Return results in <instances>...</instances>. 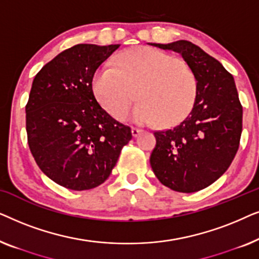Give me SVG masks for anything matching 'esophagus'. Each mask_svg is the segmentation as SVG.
Instances as JSON below:
<instances>
[{
  "instance_id": "34e87169",
  "label": "esophagus",
  "mask_w": 259,
  "mask_h": 259,
  "mask_svg": "<svg viewBox=\"0 0 259 259\" xmlns=\"http://www.w3.org/2000/svg\"><path fill=\"white\" fill-rule=\"evenodd\" d=\"M143 132V130L141 128H138V127H132V136L133 137H137L138 134H140Z\"/></svg>"
}]
</instances>
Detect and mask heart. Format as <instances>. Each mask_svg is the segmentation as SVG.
Segmentation results:
<instances>
[{"label":"heart","mask_w":259,"mask_h":259,"mask_svg":"<svg viewBox=\"0 0 259 259\" xmlns=\"http://www.w3.org/2000/svg\"><path fill=\"white\" fill-rule=\"evenodd\" d=\"M93 90L102 107L116 120L125 119L137 95L134 121L168 126L179 122L193 108L197 77L186 62L175 56L137 48L120 55L114 67L99 69Z\"/></svg>","instance_id":"obj_1"}]
</instances>
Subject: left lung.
<instances>
[{"label": "left lung", "instance_id": "1", "mask_svg": "<svg viewBox=\"0 0 259 259\" xmlns=\"http://www.w3.org/2000/svg\"><path fill=\"white\" fill-rule=\"evenodd\" d=\"M180 53L197 77L190 114L171 128L154 131L150 162L162 185L192 193L210 186L230 167L243 130V106L233 76L192 42L152 44Z\"/></svg>", "mask_w": 259, "mask_h": 259}]
</instances>
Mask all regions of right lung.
I'll use <instances>...</instances> for the list:
<instances>
[{
	"instance_id": "right-lung-1",
	"label": "right lung",
	"mask_w": 259,
	"mask_h": 259,
	"mask_svg": "<svg viewBox=\"0 0 259 259\" xmlns=\"http://www.w3.org/2000/svg\"><path fill=\"white\" fill-rule=\"evenodd\" d=\"M120 45H75L35 75L26 105L30 152L42 172L73 191L101 185L112 173L131 127L116 121L93 93L97 69Z\"/></svg>"
}]
</instances>
